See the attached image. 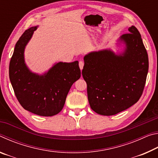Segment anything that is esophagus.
<instances>
[{
  "instance_id": "esophagus-1",
  "label": "esophagus",
  "mask_w": 158,
  "mask_h": 158,
  "mask_svg": "<svg viewBox=\"0 0 158 158\" xmlns=\"http://www.w3.org/2000/svg\"><path fill=\"white\" fill-rule=\"evenodd\" d=\"M79 68L81 69H83V68H84V62H83V61H79Z\"/></svg>"
}]
</instances>
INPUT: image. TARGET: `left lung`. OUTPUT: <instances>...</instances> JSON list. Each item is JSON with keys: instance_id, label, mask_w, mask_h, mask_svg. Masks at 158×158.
I'll list each match as a JSON object with an SVG mask.
<instances>
[{"instance_id": "8db88e82", "label": "left lung", "mask_w": 158, "mask_h": 158, "mask_svg": "<svg viewBox=\"0 0 158 158\" xmlns=\"http://www.w3.org/2000/svg\"><path fill=\"white\" fill-rule=\"evenodd\" d=\"M121 36L125 52L116 55L110 49L85 55L82 75L87 84L88 99L93 111L112 116L139 100L148 71V57L135 26Z\"/></svg>"}]
</instances>
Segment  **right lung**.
Returning a JSON list of instances; mask_svg holds the SVG:
<instances>
[{
    "mask_svg": "<svg viewBox=\"0 0 158 158\" xmlns=\"http://www.w3.org/2000/svg\"><path fill=\"white\" fill-rule=\"evenodd\" d=\"M37 26L25 31L16 43L9 76L19 102L26 110L42 116H52L62 110L66 97L81 77L77 60L56 63L42 75L32 73L24 60V49Z\"/></svg>",
    "mask_w": 158,
    "mask_h": 158,
    "instance_id": "right-lung-1",
    "label": "right lung"
}]
</instances>
